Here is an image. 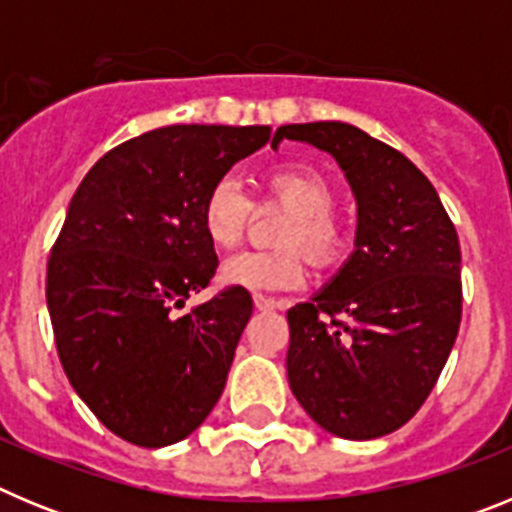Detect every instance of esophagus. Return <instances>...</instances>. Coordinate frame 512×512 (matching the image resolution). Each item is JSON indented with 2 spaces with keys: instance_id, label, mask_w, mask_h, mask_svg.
I'll return each instance as SVG.
<instances>
[{
  "instance_id": "obj_1",
  "label": "esophagus",
  "mask_w": 512,
  "mask_h": 512,
  "mask_svg": "<svg viewBox=\"0 0 512 512\" xmlns=\"http://www.w3.org/2000/svg\"><path fill=\"white\" fill-rule=\"evenodd\" d=\"M253 305L259 307V310H282L284 302H282V300H274V297L253 295Z\"/></svg>"
}]
</instances>
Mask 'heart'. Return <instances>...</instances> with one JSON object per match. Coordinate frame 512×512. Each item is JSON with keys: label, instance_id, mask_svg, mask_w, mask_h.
<instances>
[{"label": "heart", "instance_id": "heart-1", "mask_svg": "<svg viewBox=\"0 0 512 512\" xmlns=\"http://www.w3.org/2000/svg\"><path fill=\"white\" fill-rule=\"evenodd\" d=\"M261 202L292 210L279 243L282 251H248L225 261L223 279L251 292L295 289L307 277V256L320 269L343 264L354 246V230L333 212L336 189L307 164H279L261 176ZM253 215V202L233 179L212 184L202 202V230L217 248L241 246ZM305 247L307 254L301 251Z\"/></svg>", "mask_w": 512, "mask_h": 512}]
</instances>
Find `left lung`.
<instances>
[{"mask_svg": "<svg viewBox=\"0 0 512 512\" xmlns=\"http://www.w3.org/2000/svg\"><path fill=\"white\" fill-rule=\"evenodd\" d=\"M274 138L328 151L359 202L354 256L287 312L289 387L333 436H387L431 395L459 333V235L423 171L364 130L302 122Z\"/></svg>", "mask_w": 512, "mask_h": 512, "instance_id": "8db88e82", "label": "left lung"}]
</instances>
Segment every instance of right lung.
I'll use <instances>...</instances> for the list:
<instances>
[{"instance_id":"add662e5","label":"right lung","mask_w":512,"mask_h":512,"mask_svg":"<svg viewBox=\"0 0 512 512\" xmlns=\"http://www.w3.org/2000/svg\"><path fill=\"white\" fill-rule=\"evenodd\" d=\"M269 138V125L151 130L104 153L71 197L45 279L53 338L76 395L122 441H182L223 395L248 289L174 310L215 277L207 192Z\"/></svg>"}]
</instances>
